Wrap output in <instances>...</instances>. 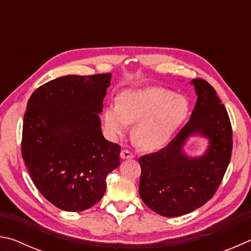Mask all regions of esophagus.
<instances>
[{"mask_svg": "<svg viewBox=\"0 0 251 251\" xmlns=\"http://www.w3.org/2000/svg\"><path fill=\"white\" fill-rule=\"evenodd\" d=\"M121 158L122 159H130V158H134V154L128 150H123L121 151Z\"/></svg>", "mask_w": 251, "mask_h": 251, "instance_id": "obj_1", "label": "esophagus"}]
</instances>
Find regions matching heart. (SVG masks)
I'll list each match as a JSON object with an SVG mask.
<instances>
[{"mask_svg": "<svg viewBox=\"0 0 251 251\" xmlns=\"http://www.w3.org/2000/svg\"><path fill=\"white\" fill-rule=\"evenodd\" d=\"M189 113V101L182 95L159 87L123 93L117 104L105 108L103 121L112 137H120L135 124L133 138L145 151L166 145Z\"/></svg>", "mask_w": 251, "mask_h": 251, "instance_id": "b5f03b06", "label": "heart"}]
</instances>
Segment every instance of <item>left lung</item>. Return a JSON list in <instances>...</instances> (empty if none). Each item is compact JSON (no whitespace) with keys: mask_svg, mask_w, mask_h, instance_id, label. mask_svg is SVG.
<instances>
[{"mask_svg":"<svg viewBox=\"0 0 251 251\" xmlns=\"http://www.w3.org/2000/svg\"><path fill=\"white\" fill-rule=\"evenodd\" d=\"M192 83L197 101L189 122L166 147L139 158V195L146 206L165 217L201 207L214 196L230 161L232 129L227 109L205 79ZM208 138L205 154L188 157L182 148L190 135Z\"/></svg>","mask_w":251,"mask_h":251,"instance_id":"left-lung-1","label":"left lung"}]
</instances>
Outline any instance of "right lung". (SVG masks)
Instances as JSON below:
<instances>
[{"label": "right lung", "mask_w": 251, "mask_h": 251, "mask_svg": "<svg viewBox=\"0 0 251 251\" xmlns=\"http://www.w3.org/2000/svg\"><path fill=\"white\" fill-rule=\"evenodd\" d=\"M110 77L62 76L27 101L22 157L36 188L62 210L94 206L104 196L106 177L120 166L121 146L104 138L99 116Z\"/></svg>", "instance_id": "right-lung-1"}]
</instances>
